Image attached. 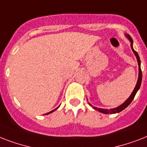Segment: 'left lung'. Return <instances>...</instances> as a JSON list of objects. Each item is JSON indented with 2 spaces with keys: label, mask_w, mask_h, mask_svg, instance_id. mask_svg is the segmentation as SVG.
Wrapping results in <instances>:
<instances>
[{
  "label": "left lung",
  "mask_w": 147,
  "mask_h": 147,
  "mask_svg": "<svg viewBox=\"0 0 147 147\" xmlns=\"http://www.w3.org/2000/svg\"><path fill=\"white\" fill-rule=\"evenodd\" d=\"M126 37L127 38L129 41L130 42V47H131V49H132L133 53H134L135 56L137 58V63H138V67H139V73H138V79H137V85L135 86L134 89L133 91V92L131 93L130 94V96L127 99V100L124 101V102L120 106L118 107H115V108H111V109H104V108H99V107H93L90 103L89 104L90 106H92L94 110H96L100 112V113H103V114H116V113H119V112L122 111L123 110H124L126 107H127L128 105H130L131 101L134 100V98L135 95L137 94V92H138V90L140 89V85H141V82H142V71H141V69H140V57H139V55H138V53L136 52V51L133 48V40L132 38L130 37V36L129 34H125Z\"/></svg>",
  "instance_id": "obj_1"
}]
</instances>
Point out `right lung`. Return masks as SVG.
I'll list each match as a JSON object with an SVG mask.
<instances>
[{
    "label": "right lung",
    "instance_id": "1",
    "mask_svg": "<svg viewBox=\"0 0 147 147\" xmlns=\"http://www.w3.org/2000/svg\"><path fill=\"white\" fill-rule=\"evenodd\" d=\"M59 107H57V108H55V109H54V110H53V111H52L49 112V113H47V114H51V113H53V111H55V110H56V109H58V108H59Z\"/></svg>",
    "mask_w": 147,
    "mask_h": 147
}]
</instances>
